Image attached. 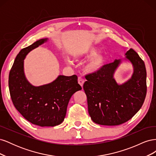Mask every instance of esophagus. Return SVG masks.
<instances>
[{"label":"esophagus","mask_w":156,"mask_h":156,"mask_svg":"<svg viewBox=\"0 0 156 156\" xmlns=\"http://www.w3.org/2000/svg\"><path fill=\"white\" fill-rule=\"evenodd\" d=\"M84 82V79H83L81 77H78V83H79V84H80V85H81L82 87H83V86Z\"/></svg>","instance_id":"obj_1"}]
</instances>
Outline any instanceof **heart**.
<instances>
[{"instance_id":"obj_1","label":"heart","mask_w":156,"mask_h":156,"mask_svg":"<svg viewBox=\"0 0 156 156\" xmlns=\"http://www.w3.org/2000/svg\"><path fill=\"white\" fill-rule=\"evenodd\" d=\"M99 51V49L94 46L86 47L85 48L79 51L74 55V58L78 60L79 58H90L84 66V71L87 73L94 74L96 73L103 69L107 62V56L105 54L100 53L95 55Z\"/></svg>"}]
</instances>
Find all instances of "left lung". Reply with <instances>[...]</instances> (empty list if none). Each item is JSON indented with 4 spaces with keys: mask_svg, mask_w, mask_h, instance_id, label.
<instances>
[{
    "mask_svg": "<svg viewBox=\"0 0 156 156\" xmlns=\"http://www.w3.org/2000/svg\"><path fill=\"white\" fill-rule=\"evenodd\" d=\"M133 73L124 83L114 78L122 60L105 65L96 73L85 77L83 89L87 97L88 113L92 121L104 126L120 125L130 120L142 107L146 95V71L144 61L133 49L126 52Z\"/></svg>",
    "mask_w": 156,
    "mask_h": 156,
    "instance_id": "left-lung-1",
    "label": "left lung"
}]
</instances>
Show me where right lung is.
<instances>
[{
	"label": "right lung",
	"instance_id": "right-lung-1",
	"mask_svg": "<svg viewBox=\"0 0 156 156\" xmlns=\"http://www.w3.org/2000/svg\"><path fill=\"white\" fill-rule=\"evenodd\" d=\"M47 41L39 40L21 50L9 74L8 85L13 105L26 120L41 127H53L64 121L71 97L82 88L75 75H59L54 81L40 87L27 81L24 73L26 55Z\"/></svg>",
	"mask_w": 156,
	"mask_h": 156
}]
</instances>
